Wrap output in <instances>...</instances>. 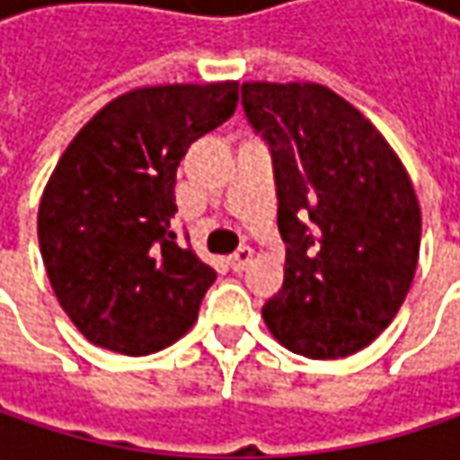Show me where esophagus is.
<instances>
[{"label":"esophagus","instance_id":"1","mask_svg":"<svg viewBox=\"0 0 460 460\" xmlns=\"http://www.w3.org/2000/svg\"><path fill=\"white\" fill-rule=\"evenodd\" d=\"M251 258H253V251H251L248 245H243V248H238L233 256L227 258V263H230V269H233L235 274H240V271L251 263Z\"/></svg>","mask_w":460,"mask_h":460}]
</instances>
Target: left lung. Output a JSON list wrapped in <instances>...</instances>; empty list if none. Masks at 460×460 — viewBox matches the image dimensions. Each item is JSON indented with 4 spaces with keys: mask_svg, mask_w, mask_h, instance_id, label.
Instances as JSON below:
<instances>
[{
    "mask_svg": "<svg viewBox=\"0 0 460 460\" xmlns=\"http://www.w3.org/2000/svg\"><path fill=\"white\" fill-rule=\"evenodd\" d=\"M240 97L271 153L287 243L263 320L292 353L350 356L410 292L422 230L412 181L379 130L320 84L253 81Z\"/></svg>",
    "mask_w": 460,
    "mask_h": 460,
    "instance_id": "8db88e82",
    "label": "left lung"
}]
</instances>
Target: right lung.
Segmentation results:
<instances>
[{"instance_id":"1","label":"right lung","mask_w":460,"mask_h":460,"mask_svg":"<svg viewBox=\"0 0 460 460\" xmlns=\"http://www.w3.org/2000/svg\"><path fill=\"white\" fill-rule=\"evenodd\" d=\"M235 107L238 81L135 89L63 153L38 240L61 307L94 345L148 356L194 325L217 274L171 230L176 168Z\"/></svg>"}]
</instances>
